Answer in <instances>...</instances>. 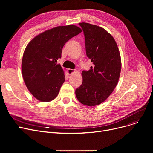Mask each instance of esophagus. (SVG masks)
I'll use <instances>...</instances> for the list:
<instances>
[{
	"mask_svg": "<svg viewBox=\"0 0 153 153\" xmlns=\"http://www.w3.org/2000/svg\"><path fill=\"white\" fill-rule=\"evenodd\" d=\"M74 72H75V71L74 69H68V72L69 74H71Z\"/></svg>",
	"mask_w": 153,
	"mask_h": 153,
	"instance_id": "1",
	"label": "esophagus"
}]
</instances>
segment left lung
<instances>
[{"label":"left lung","instance_id":"8db88e82","mask_svg":"<svg viewBox=\"0 0 153 153\" xmlns=\"http://www.w3.org/2000/svg\"><path fill=\"white\" fill-rule=\"evenodd\" d=\"M79 25L84 34L87 56L94 65L82 71V83L76 95L83 105L93 107L105 101L117 86L121 57L115 40L105 29L85 22Z\"/></svg>","mask_w":153,"mask_h":153}]
</instances>
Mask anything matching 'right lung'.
<instances>
[{
  "label": "right lung",
  "mask_w": 153,
  "mask_h": 153,
  "mask_svg": "<svg viewBox=\"0 0 153 153\" xmlns=\"http://www.w3.org/2000/svg\"><path fill=\"white\" fill-rule=\"evenodd\" d=\"M81 31L74 25L59 26L39 34L27 46L22 61V76L30 92L39 101L50 102L57 97L65 81L57 61L64 45Z\"/></svg>",
  "instance_id": "1"
}]
</instances>
